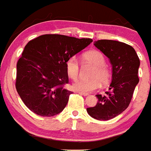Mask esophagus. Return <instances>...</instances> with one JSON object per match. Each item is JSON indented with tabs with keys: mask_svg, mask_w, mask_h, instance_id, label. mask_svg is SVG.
I'll use <instances>...</instances> for the list:
<instances>
[{
	"mask_svg": "<svg viewBox=\"0 0 151 151\" xmlns=\"http://www.w3.org/2000/svg\"><path fill=\"white\" fill-rule=\"evenodd\" d=\"M78 93H79L80 94H82V95H84V96L89 95V94H88V93H85V92H78Z\"/></svg>",
	"mask_w": 151,
	"mask_h": 151,
	"instance_id": "obj_1",
	"label": "esophagus"
}]
</instances>
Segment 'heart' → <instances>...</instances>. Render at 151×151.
I'll return each instance as SVG.
<instances>
[{"mask_svg": "<svg viewBox=\"0 0 151 151\" xmlns=\"http://www.w3.org/2000/svg\"><path fill=\"white\" fill-rule=\"evenodd\" d=\"M85 63H90L94 66L91 73L90 79H78L74 82L73 88L82 92H91L100 88L101 82L106 84L110 79L111 73L106 66V60L104 54L97 50L85 52L82 55ZM66 69L68 76L73 80H76L79 76V64L76 58L71 57L66 63Z\"/></svg>", "mask_w": 151, "mask_h": 151, "instance_id": "1", "label": "heart"}]
</instances>
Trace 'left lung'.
<instances>
[{
    "instance_id": "obj_1",
    "label": "left lung",
    "mask_w": 151,
    "mask_h": 151,
    "mask_svg": "<svg viewBox=\"0 0 151 151\" xmlns=\"http://www.w3.org/2000/svg\"><path fill=\"white\" fill-rule=\"evenodd\" d=\"M94 45L110 59L113 66L112 82L105 95L97 94L96 106L87 108L89 115L97 120H109L129 106L136 85L140 60L132 47L120 41L98 40Z\"/></svg>"
}]
</instances>
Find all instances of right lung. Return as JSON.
<instances>
[{
    "instance_id": "add662e5",
    "label": "right lung",
    "mask_w": 151,
    "mask_h": 151,
    "mask_svg": "<svg viewBox=\"0 0 151 151\" xmlns=\"http://www.w3.org/2000/svg\"><path fill=\"white\" fill-rule=\"evenodd\" d=\"M92 41L47 34L28 42L17 62L16 88L31 111L50 117L63 110L73 93L64 88L69 83L66 61Z\"/></svg>"
}]
</instances>
